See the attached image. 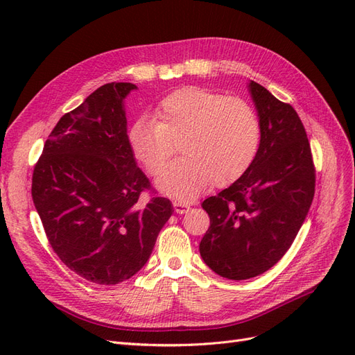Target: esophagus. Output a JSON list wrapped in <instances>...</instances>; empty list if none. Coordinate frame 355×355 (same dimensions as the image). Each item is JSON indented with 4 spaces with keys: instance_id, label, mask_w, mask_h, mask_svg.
I'll return each instance as SVG.
<instances>
[{
    "instance_id": "1",
    "label": "esophagus",
    "mask_w": 355,
    "mask_h": 355,
    "mask_svg": "<svg viewBox=\"0 0 355 355\" xmlns=\"http://www.w3.org/2000/svg\"><path fill=\"white\" fill-rule=\"evenodd\" d=\"M173 207H175V211L179 213V214H184L189 210V204L187 202H182V201H175L173 202Z\"/></svg>"
}]
</instances>
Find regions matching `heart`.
Masks as SVG:
<instances>
[{"mask_svg": "<svg viewBox=\"0 0 355 355\" xmlns=\"http://www.w3.org/2000/svg\"><path fill=\"white\" fill-rule=\"evenodd\" d=\"M175 141L184 155L163 171L157 187L189 200L211 184H232L252 167L262 145L261 118L243 99L191 85L167 94L154 120L139 118L127 132L135 159L151 176L162 170Z\"/></svg>", "mask_w": 355, "mask_h": 355, "instance_id": "1", "label": "heart"}]
</instances>
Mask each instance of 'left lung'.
Instances as JSON below:
<instances>
[{
  "instance_id": "left-lung-1",
  "label": "left lung",
  "mask_w": 355,
  "mask_h": 355,
  "mask_svg": "<svg viewBox=\"0 0 355 355\" xmlns=\"http://www.w3.org/2000/svg\"><path fill=\"white\" fill-rule=\"evenodd\" d=\"M249 90L262 124L259 154L240 179L201 204L210 227L200 254L228 280L261 275L282 259L315 192L313 154L297 112L261 84L250 81Z\"/></svg>"
}]
</instances>
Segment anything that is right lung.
<instances>
[{"mask_svg":"<svg viewBox=\"0 0 355 355\" xmlns=\"http://www.w3.org/2000/svg\"><path fill=\"white\" fill-rule=\"evenodd\" d=\"M133 89L105 84L63 115L32 175V200L51 249L96 284H118L141 270L173 213L127 142L123 101Z\"/></svg>","mask_w":355,"mask_h":355,"instance_id":"obj_1","label":"right lung"}]
</instances>
